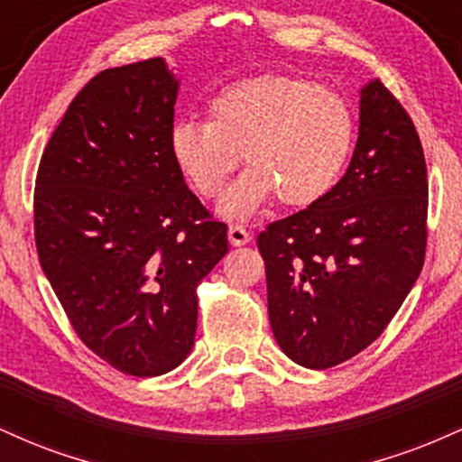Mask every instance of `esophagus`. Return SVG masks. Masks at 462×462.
I'll return each mask as SVG.
<instances>
[{
  "label": "esophagus",
  "instance_id": "obj_1",
  "mask_svg": "<svg viewBox=\"0 0 462 462\" xmlns=\"http://www.w3.org/2000/svg\"><path fill=\"white\" fill-rule=\"evenodd\" d=\"M249 238H252V235H249L243 226L232 224L230 227H227V241H230L232 245H236V247L245 245V243H249Z\"/></svg>",
  "mask_w": 462,
  "mask_h": 462
}]
</instances>
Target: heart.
<instances>
[{"label":"heart","mask_w":462,"mask_h":462,"mask_svg":"<svg viewBox=\"0 0 462 462\" xmlns=\"http://www.w3.org/2000/svg\"><path fill=\"white\" fill-rule=\"evenodd\" d=\"M208 116L178 121L171 153L190 187L213 199L224 193L243 152L247 169L219 206L230 219H245L275 195L291 208L326 198L356 136L343 95L289 76H258L221 88Z\"/></svg>","instance_id":"1"}]
</instances>
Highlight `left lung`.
<instances>
[{"mask_svg": "<svg viewBox=\"0 0 462 462\" xmlns=\"http://www.w3.org/2000/svg\"><path fill=\"white\" fill-rule=\"evenodd\" d=\"M428 173L411 116L371 79L346 176L309 208L258 235L275 341L328 369L371 346L417 282L426 256Z\"/></svg>", "mask_w": 462, "mask_h": 462, "instance_id": "8db88e82", "label": "left lung"}]
</instances>
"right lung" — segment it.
Masks as SVG:
<instances>
[{
  "mask_svg": "<svg viewBox=\"0 0 462 462\" xmlns=\"http://www.w3.org/2000/svg\"><path fill=\"white\" fill-rule=\"evenodd\" d=\"M180 79L164 58L106 69L62 116L39 164L41 267L84 346L124 374L189 356L198 284L227 227L190 193L171 153Z\"/></svg>",
  "mask_w": 462,
  "mask_h": 462,
  "instance_id": "obj_1",
  "label": "right lung"
}]
</instances>
